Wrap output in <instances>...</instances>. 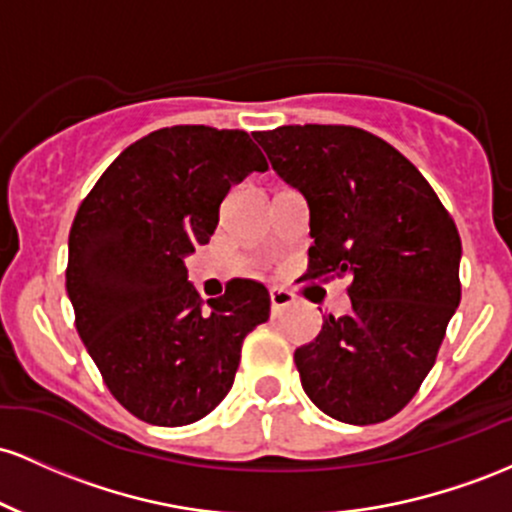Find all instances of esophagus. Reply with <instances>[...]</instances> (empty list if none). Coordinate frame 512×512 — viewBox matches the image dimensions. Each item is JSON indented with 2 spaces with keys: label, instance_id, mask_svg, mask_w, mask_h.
<instances>
[{
  "label": "esophagus",
  "instance_id": "34e87169",
  "mask_svg": "<svg viewBox=\"0 0 512 512\" xmlns=\"http://www.w3.org/2000/svg\"><path fill=\"white\" fill-rule=\"evenodd\" d=\"M268 295H271V309H273V312H280V309L290 307V304L295 302V295L283 290V287H271V292H268Z\"/></svg>",
  "mask_w": 512,
  "mask_h": 512
}]
</instances>
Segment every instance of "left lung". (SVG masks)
Listing matches in <instances>:
<instances>
[{
    "label": "left lung",
    "instance_id": "8db88e82",
    "mask_svg": "<svg viewBox=\"0 0 512 512\" xmlns=\"http://www.w3.org/2000/svg\"><path fill=\"white\" fill-rule=\"evenodd\" d=\"M275 174L307 200V278L350 280V312L295 350L312 404L353 426L399 413L426 380L459 307V232L392 145L348 125L256 132Z\"/></svg>",
    "mask_w": 512,
    "mask_h": 512
}]
</instances>
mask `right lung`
<instances>
[{"instance_id":"obj_1","label":"right lung","mask_w":512,"mask_h":512,"mask_svg":"<svg viewBox=\"0 0 512 512\" xmlns=\"http://www.w3.org/2000/svg\"><path fill=\"white\" fill-rule=\"evenodd\" d=\"M266 169L249 132L174 125L123 149L79 205L67 297L103 382L140 421L208 416L232 389L246 333L268 321L261 283L232 280L203 307L186 271L229 188Z\"/></svg>"}]
</instances>
